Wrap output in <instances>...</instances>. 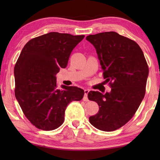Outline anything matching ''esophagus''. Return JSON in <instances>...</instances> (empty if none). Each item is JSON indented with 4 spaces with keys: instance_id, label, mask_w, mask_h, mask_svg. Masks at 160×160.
I'll use <instances>...</instances> for the list:
<instances>
[{
    "instance_id": "34e87169",
    "label": "esophagus",
    "mask_w": 160,
    "mask_h": 160,
    "mask_svg": "<svg viewBox=\"0 0 160 160\" xmlns=\"http://www.w3.org/2000/svg\"><path fill=\"white\" fill-rule=\"evenodd\" d=\"M89 89H85L84 90V98H83V100L84 101H88L89 100V99H88V97H87V95L88 93H89Z\"/></svg>"
}]
</instances>
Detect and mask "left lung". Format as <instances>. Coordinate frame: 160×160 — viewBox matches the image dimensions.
<instances>
[{
	"label": "left lung",
	"mask_w": 160,
	"mask_h": 160,
	"mask_svg": "<svg viewBox=\"0 0 160 160\" xmlns=\"http://www.w3.org/2000/svg\"><path fill=\"white\" fill-rule=\"evenodd\" d=\"M86 39L96 49L111 91L102 94L91 91L90 100L99 105L98 113L89 117L94 127L113 131L135 115L145 96L148 67L143 52L134 40L114 32L99 33Z\"/></svg>",
	"instance_id": "1"
}]
</instances>
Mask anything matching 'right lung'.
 <instances>
[{"mask_svg": "<svg viewBox=\"0 0 160 160\" xmlns=\"http://www.w3.org/2000/svg\"><path fill=\"white\" fill-rule=\"evenodd\" d=\"M84 35L50 32L36 37L24 46L14 67L15 96L31 123L43 131L62 124L71 102L82 99L76 87L56 84V74L65 68L73 49Z\"/></svg>", "mask_w": 160, "mask_h": 160, "instance_id": "obj_1", "label": "right lung"}]
</instances>
